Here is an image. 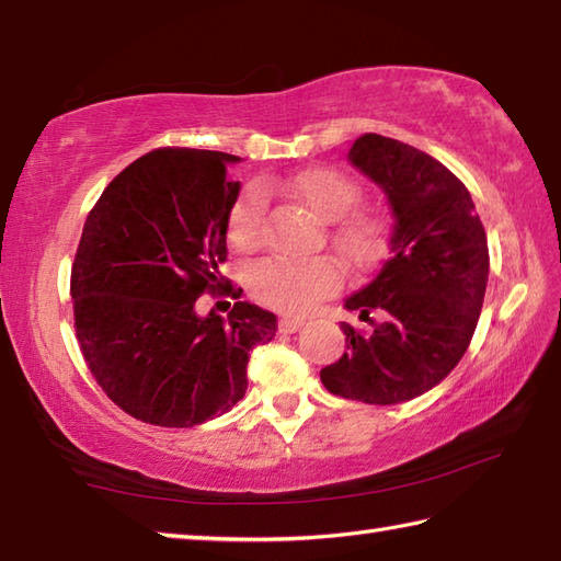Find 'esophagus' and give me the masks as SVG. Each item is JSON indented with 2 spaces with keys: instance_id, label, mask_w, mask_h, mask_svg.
I'll use <instances>...</instances> for the list:
<instances>
[{
  "instance_id": "34e87169",
  "label": "esophagus",
  "mask_w": 561,
  "mask_h": 561,
  "mask_svg": "<svg viewBox=\"0 0 561 561\" xmlns=\"http://www.w3.org/2000/svg\"><path fill=\"white\" fill-rule=\"evenodd\" d=\"M302 327H305V319H300V317H280L278 319L280 334H293V331L302 329Z\"/></svg>"
}]
</instances>
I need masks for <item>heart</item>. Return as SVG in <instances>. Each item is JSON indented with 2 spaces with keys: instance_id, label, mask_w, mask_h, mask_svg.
I'll list each match as a JSON object with an SVG mask.
<instances>
[{
  "instance_id": "1",
  "label": "heart",
  "mask_w": 561,
  "mask_h": 561,
  "mask_svg": "<svg viewBox=\"0 0 561 561\" xmlns=\"http://www.w3.org/2000/svg\"><path fill=\"white\" fill-rule=\"evenodd\" d=\"M265 191H283L305 203L322 220H334L331 244L353 266H368L380 251L382 227L375 215L353 210L360 186L334 167H305L285 181L266 179ZM266 239V196L249 186L227 213V242L237 251H254ZM249 290L259 302L280 312H307L339 290L341 268L327 256H271L249 268Z\"/></svg>"
}]
</instances>
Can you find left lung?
Segmentation results:
<instances>
[{"instance_id": "8db88e82", "label": "left lung", "mask_w": 561, "mask_h": 561, "mask_svg": "<svg viewBox=\"0 0 561 561\" xmlns=\"http://www.w3.org/2000/svg\"><path fill=\"white\" fill-rule=\"evenodd\" d=\"M348 159L382 186L394 222L382 268L346 300L373 329L341 324L344 356L319 377L344 399L409 402L436 387L470 346L489 278L486 232L462 181L416 147L365 133Z\"/></svg>"}]
</instances>
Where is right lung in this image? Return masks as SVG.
<instances>
[{
    "instance_id": "obj_1",
    "label": "right lung",
    "mask_w": 561,
    "mask_h": 561,
    "mask_svg": "<svg viewBox=\"0 0 561 561\" xmlns=\"http://www.w3.org/2000/svg\"><path fill=\"white\" fill-rule=\"evenodd\" d=\"M234 154L159 147L135 159L89 210L70 295L79 348L101 390L137 421L191 428L247 392L249 351L276 336V314L239 302L220 266L239 181ZM208 291L238 302L195 314Z\"/></svg>"
}]
</instances>
